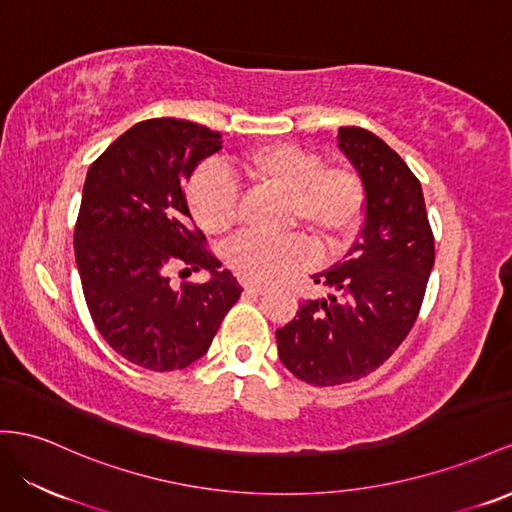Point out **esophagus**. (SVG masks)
<instances>
[{
  "label": "esophagus",
  "instance_id": "obj_1",
  "mask_svg": "<svg viewBox=\"0 0 512 512\" xmlns=\"http://www.w3.org/2000/svg\"><path fill=\"white\" fill-rule=\"evenodd\" d=\"M244 290L248 294H268L270 287L268 285H257V283H244Z\"/></svg>",
  "mask_w": 512,
  "mask_h": 512
}]
</instances>
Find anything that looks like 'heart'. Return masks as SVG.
<instances>
[{
    "instance_id": "obj_1",
    "label": "heart",
    "mask_w": 512,
    "mask_h": 512,
    "mask_svg": "<svg viewBox=\"0 0 512 512\" xmlns=\"http://www.w3.org/2000/svg\"><path fill=\"white\" fill-rule=\"evenodd\" d=\"M238 170L246 179L283 190L287 222L309 227L326 246L346 242L361 225L365 194L359 175L348 166H322L316 151L272 142L246 153ZM188 207L205 233H225L238 216V183L222 168L207 164L190 179ZM316 257V248L303 235L244 233L227 248L229 266L257 283L281 281Z\"/></svg>"
}]
</instances>
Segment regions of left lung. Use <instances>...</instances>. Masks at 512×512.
I'll return each mask as SVG.
<instances>
[{
	"instance_id": "left-lung-1",
	"label": "left lung",
	"mask_w": 512,
	"mask_h": 512,
	"mask_svg": "<svg viewBox=\"0 0 512 512\" xmlns=\"http://www.w3.org/2000/svg\"><path fill=\"white\" fill-rule=\"evenodd\" d=\"M337 147L363 183V227L344 261L313 274L333 292L277 331L285 368L316 387L381 368L413 329L435 266L422 183L402 157L361 127H339Z\"/></svg>"
}]
</instances>
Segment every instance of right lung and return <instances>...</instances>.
Listing matches in <instances>:
<instances>
[{
    "label": "right lung",
    "mask_w": 512,
    "mask_h": 512,
    "mask_svg": "<svg viewBox=\"0 0 512 512\" xmlns=\"http://www.w3.org/2000/svg\"><path fill=\"white\" fill-rule=\"evenodd\" d=\"M220 138L192 121H142L88 168L73 235L84 298L101 337L140 368L173 372L201 359L242 294L183 194ZM173 267L207 269L210 281L173 288Z\"/></svg>",
    "instance_id": "obj_1"
}]
</instances>
